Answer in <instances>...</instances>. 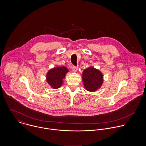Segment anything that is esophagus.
Returning a JSON list of instances; mask_svg holds the SVG:
<instances>
[{"mask_svg":"<svg viewBox=\"0 0 146 146\" xmlns=\"http://www.w3.org/2000/svg\"><path fill=\"white\" fill-rule=\"evenodd\" d=\"M78 70V67L77 66H72V70L74 71V72H76Z\"/></svg>","mask_w":146,"mask_h":146,"instance_id":"obj_1","label":"esophagus"}]
</instances>
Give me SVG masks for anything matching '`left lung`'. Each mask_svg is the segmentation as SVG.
Wrapping results in <instances>:
<instances>
[{
    "instance_id": "1",
    "label": "left lung",
    "mask_w": 146,
    "mask_h": 146,
    "mask_svg": "<svg viewBox=\"0 0 146 146\" xmlns=\"http://www.w3.org/2000/svg\"><path fill=\"white\" fill-rule=\"evenodd\" d=\"M83 81L87 90L94 92L103 83V75L98 70L89 67L83 71Z\"/></svg>"
}]
</instances>
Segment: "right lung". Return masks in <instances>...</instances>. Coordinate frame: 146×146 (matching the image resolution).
I'll use <instances>...</instances> for the list:
<instances>
[{"label":"right lung","instance_id":"obj_1","mask_svg":"<svg viewBox=\"0 0 146 146\" xmlns=\"http://www.w3.org/2000/svg\"><path fill=\"white\" fill-rule=\"evenodd\" d=\"M67 72H68V70L64 66L54 68L48 72L46 81L53 88L57 89L62 84L63 79Z\"/></svg>","mask_w":146,"mask_h":146}]
</instances>
